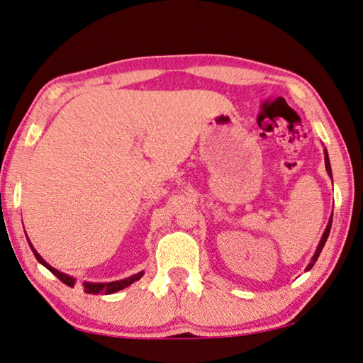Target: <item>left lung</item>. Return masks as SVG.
I'll return each instance as SVG.
<instances>
[{
    "label": "left lung",
    "mask_w": 363,
    "mask_h": 363,
    "mask_svg": "<svg viewBox=\"0 0 363 363\" xmlns=\"http://www.w3.org/2000/svg\"><path fill=\"white\" fill-rule=\"evenodd\" d=\"M323 154H325V167H326V172H328V175H330V178H331V180H333V174H331V165H330V157H328V151H326V147H325V150H323ZM331 222H333V213H331V217H330V222H328V225H326V228H325V231H323V235H322V240H320L318 246H317V249H315V254L312 255V259H311V264H308V265L306 267V272H308V270L312 269L313 265H315L317 259H318V255H320V252H322V249H323V246H325L326 240H328V235H330V230H331Z\"/></svg>",
    "instance_id": "8db88e82"
}]
</instances>
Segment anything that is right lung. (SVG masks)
Here are the masks:
<instances>
[{
  "label": "right lung",
  "mask_w": 363,
  "mask_h": 363,
  "mask_svg": "<svg viewBox=\"0 0 363 363\" xmlns=\"http://www.w3.org/2000/svg\"><path fill=\"white\" fill-rule=\"evenodd\" d=\"M27 240H28V238H27ZM28 245H30L32 251H33V254H35V257H37V260H38V262H40L41 265L46 267V269L50 270V272L52 273V275L57 277L59 280H61L64 284H67V286L74 288V284H75V278H74V277H70V275H67V273H62V272H59L57 269H55V267H51V265L48 264L46 260H45L43 257H41V255L37 252V249L33 247V245H32L30 241H28ZM143 275H145V272H138V273H135V275H132V277L123 278V280L109 281V283H90V281H85V283H83V286H85V293H88V294H99V293L112 294V293H117V291H121V289H123V288L130 286V284L135 283V281H138Z\"/></svg>",
  "instance_id": "add662e5"
}]
</instances>
